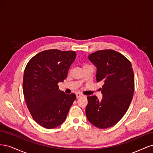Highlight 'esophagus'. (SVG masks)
<instances>
[{"label": "esophagus", "mask_w": 153, "mask_h": 153, "mask_svg": "<svg viewBox=\"0 0 153 153\" xmlns=\"http://www.w3.org/2000/svg\"><path fill=\"white\" fill-rule=\"evenodd\" d=\"M76 98H80V97L83 96V95L82 94H80V93H76Z\"/></svg>", "instance_id": "1"}]
</instances>
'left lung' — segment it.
<instances>
[{"mask_svg": "<svg viewBox=\"0 0 153 153\" xmlns=\"http://www.w3.org/2000/svg\"><path fill=\"white\" fill-rule=\"evenodd\" d=\"M88 58L96 67V81L104 84L101 101L96 96L87 97V118L97 128L112 127L126 114L133 98L135 78L131 64L113 50L97 51Z\"/></svg>", "mask_w": 153, "mask_h": 153, "instance_id": "8db88e82", "label": "left lung"}]
</instances>
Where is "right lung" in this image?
Masks as SVG:
<instances>
[{"label":"right lung","instance_id":"add662e5","mask_svg":"<svg viewBox=\"0 0 153 153\" xmlns=\"http://www.w3.org/2000/svg\"><path fill=\"white\" fill-rule=\"evenodd\" d=\"M76 53L73 51L48 50L32 57L25 67L23 91L34 121L47 129L55 128L65 121L75 94L59 89V82L68 76Z\"/></svg>","mask_w":153,"mask_h":153}]
</instances>
